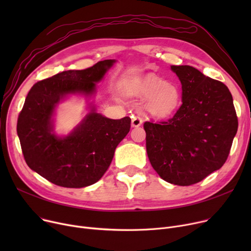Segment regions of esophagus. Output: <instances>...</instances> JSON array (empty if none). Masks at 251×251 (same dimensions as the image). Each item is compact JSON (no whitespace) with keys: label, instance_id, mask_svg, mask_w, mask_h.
Instances as JSON below:
<instances>
[{"label":"esophagus","instance_id":"34e87169","mask_svg":"<svg viewBox=\"0 0 251 251\" xmlns=\"http://www.w3.org/2000/svg\"><path fill=\"white\" fill-rule=\"evenodd\" d=\"M142 119L139 116H133L132 120H131V126L132 127H139L142 124Z\"/></svg>","mask_w":251,"mask_h":251}]
</instances>
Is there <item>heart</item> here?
<instances>
[{
	"label": "heart",
	"mask_w": 251,
	"mask_h": 251,
	"mask_svg": "<svg viewBox=\"0 0 251 251\" xmlns=\"http://www.w3.org/2000/svg\"><path fill=\"white\" fill-rule=\"evenodd\" d=\"M129 95L140 99H148L144 111L156 120L172 117L181 104V91L176 84L167 83L166 80L153 74L137 78L127 84Z\"/></svg>",
	"instance_id": "heart-1"
}]
</instances>
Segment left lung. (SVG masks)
<instances>
[{"mask_svg": "<svg viewBox=\"0 0 251 251\" xmlns=\"http://www.w3.org/2000/svg\"><path fill=\"white\" fill-rule=\"evenodd\" d=\"M171 70L182 85V104L168 121L144 123L147 152L163 180L188 186L225 164L238 120L223 82L188 65L171 66Z\"/></svg>", "mask_w": 251, "mask_h": 251, "instance_id": "1", "label": "left lung"}]
</instances>
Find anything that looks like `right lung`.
I'll return each instance as SVG.
<instances>
[{"label":"right lung","mask_w":251,"mask_h":251,"mask_svg":"<svg viewBox=\"0 0 251 251\" xmlns=\"http://www.w3.org/2000/svg\"><path fill=\"white\" fill-rule=\"evenodd\" d=\"M116 63L104 60L84 70H68L38 81L29 90L17 122V134L27 166L56 185L82 188L98 182L110 167L115 150L130 130L131 119L114 120L89 112L67 135L55 132L58 104L70 96L95 97Z\"/></svg>","instance_id":"obj_1"}]
</instances>
